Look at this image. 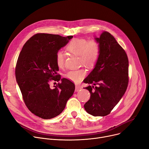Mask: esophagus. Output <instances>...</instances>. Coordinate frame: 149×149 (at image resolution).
Masks as SVG:
<instances>
[{
  "label": "esophagus",
  "instance_id": "obj_1",
  "mask_svg": "<svg viewBox=\"0 0 149 149\" xmlns=\"http://www.w3.org/2000/svg\"><path fill=\"white\" fill-rule=\"evenodd\" d=\"M82 89V87L79 85H76V86H75V91H76V92H78V91H80Z\"/></svg>",
  "mask_w": 149,
  "mask_h": 149
}]
</instances>
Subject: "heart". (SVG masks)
<instances>
[{"instance_id":"obj_1","label":"heart","mask_w":149,"mask_h":149,"mask_svg":"<svg viewBox=\"0 0 149 149\" xmlns=\"http://www.w3.org/2000/svg\"><path fill=\"white\" fill-rule=\"evenodd\" d=\"M67 49L72 54L79 56L80 63L89 68H93L96 65L100 55V43L94 39L88 40L82 38L73 39L68 44ZM64 52L59 51L56 52L55 61L59 68L64 67ZM85 74L86 72L84 69H79L68 72L65 77L73 82L78 83Z\"/></svg>"}]
</instances>
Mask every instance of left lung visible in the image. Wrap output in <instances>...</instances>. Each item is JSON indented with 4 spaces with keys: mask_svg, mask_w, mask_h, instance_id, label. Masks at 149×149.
Wrapping results in <instances>:
<instances>
[{
    "mask_svg": "<svg viewBox=\"0 0 149 149\" xmlns=\"http://www.w3.org/2000/svg\"><path fill=\"white\" fill-rule=\"evenodd\" d=\"M94 39L100 43V55L94 68L84 81L89 85L85 89L91 94L84 108L94 116H104L127 89L129 62L125 51L110 33L102 31L100 38Z\"/></svg>",
    "mask_w": 149,
    "mask_h": 149,
    "instance_id": "8db88e82",
    "label": "left lung"
}]
</instances>
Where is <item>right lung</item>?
<instances>
[{"label": "right lung", "mask_w": 149, "mask_h": 149, "mask_svg": "<svg viewBox=\"0 0 149 149\" xmlns=\"http://www.w3.org/2000/svg\"><path fill=\"white\" fill-rule=\"evenodd\" d=\"M58 35L38 33L24 45L15 68L17 82L29 110L44 119L56 117L64 110L75 86L69 80L61 79L55 56L73 38ZM51 80L62 82L53 88Z\"/></svg>", "instance_id": "obj_1"}]
</instances>
